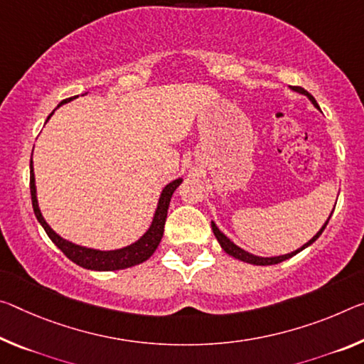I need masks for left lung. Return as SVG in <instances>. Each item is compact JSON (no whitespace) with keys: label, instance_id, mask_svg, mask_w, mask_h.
<instances>
[{"label":"left lung","instance_id":"obj_1","mask_svg":"<svg viewBox=\"0 0 364 364\" xmlns=\"http://www.w3.org/2000/svg\"><path fill=\"white\" fill-rule=\"evenodd\" d=\"M293 90L295 92H299V94H303V95H306L308 99L314 103V107H317V102H316V99L313 95L309 94L308 90H304L303 87H298V85H295V87H291ZM332 215V213H331ZM328 220H331V217L327 218V222L324 223V227H322L319 232H317L313 238H311L306 245H303L301 247H299V250H296V251H293V252H290V255H285V256H277V257H257V256H255V255H250V252H246L245 250H241V247H238L236 246L233 241H230L227 236H225L220 230L217 228V225L212 222V230H213V235H215V238L218 240V243H220V246L223 247V251L227 252V255H230V256H233V257H236V259H240V261H245V262H250V264H255V265H272V264H279V262H282V261H287V259H290V257H293L295 255H298L299 251H303L304 247H308L309 245H313L314 241L319 238V236L322 235V232H324V228L327 227V223H328Z\"/></svg>","mask_w":364,"mask_h":364}]
</instances>
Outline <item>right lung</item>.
<instances>
[{"label": "right lung", "mask_w": 364, "mask_h": 364, "mask_svg": "<svg viewBox=\"0 0 364 364\" xmlns=\"http://www.w3.org/2000/svg\"><path fill=\"white\" fill-rule=\"evenodd\" d=\"M73 99L63 100L60 105ZM50 117L47 119H50ZM181 181L183 180L171 181L170 184H166L164 191H161L159 207L157 210H155L151 228L147 230V233L144 235L141 240H137L134 245L123 247V250L97 251V250H89V247H82V246L69 243V241L63 240L61 236H58L53 230L48 227V223L45 222V218L42 217V213H40V209H38L37 194H36V178H33V166L31 161V196H32L33 213H36L37 220L40 222V225H42L45 232H47L50 240L63 251V255H65L68 259H71L73 262L80 265V267L90 269V270H119V269H128V267H132V265H137L144 261H147V259L154 255V251L157 250L161 236H164V227H165L166 212H168L171 194L175 193V189L180 186Z\"/></svg>", "instance_id": "add662e5"}]
</instances>
